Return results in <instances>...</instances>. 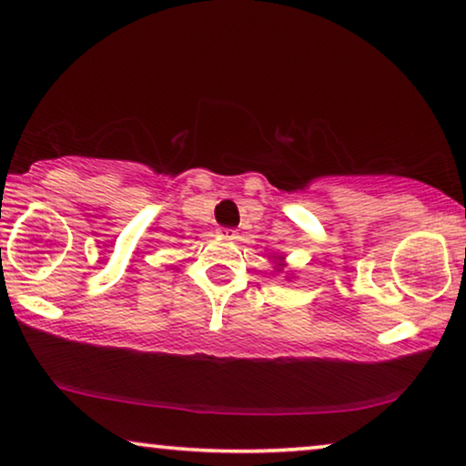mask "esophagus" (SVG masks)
<instances>
[{"label":"esophagus","mask_w":466,"mask_h":466,"mask_svg":"<svg viewBox=\"0 0 466 466\" xmlns=\"http://www.w3.org/2000/svg\"><path fill=\"white\" fill-rule=\"evenodd\" d=\"M218 232H219V236H224V238H230V240L236 238V234H238L234 230V228H219Z\"/></svg>","instance_id":"1"}]
</instances>
